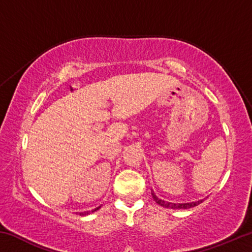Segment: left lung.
Returning a JSON list of instances; mask_svg holds the SVG:
<instances>
[{"instance_id":"left-lung-1","label":"left lung","mask_w":252,"mask_h":252,"mask_svg":"<svg viewBox=\"0 0 252 252\" xmlns=\"http://www.w3.org/2000/svg\"><path fill=\"white\" fill-rule=\"evenodd\" d=\"M151 194H152V198L155 201L159 204V206L163 207V208H169V209H189V208H192L198 206V204L201 203L203 200H198V201H194V202H186V203H172V202H168V201H164V200H162L160 198H158L157 195L155 194V191L151 190Z\"/></svg>"}]
</instances>
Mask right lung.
I'll return each mask as SVG.
<instances>
[{
  "mask_svg": "<svg viewBox=\"0 0 252 252\" xmlns=\"http://www.w3.org/2000/svg\"><path fill=\"white\" fill-rule=\"evenodd\" d=\"M100 208H101V206H100V207H96L95 209H93L92 211H84V212H81V213H80V216H88V215H90V213H92V212H94V211H96V210H99Z\"/></svg>",
  "mask_w": 252,
  "mask_h": 252,
  "instance_id": "add662e5",
  "label": "right lung"
}]
</instances>
